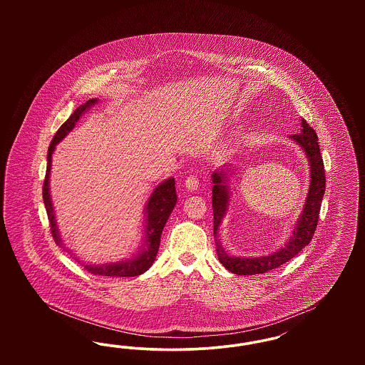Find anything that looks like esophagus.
Wrapping results in <instances>:
<instances>
[{"label":"esophagus","instance_id":"esophagus-1","mask_svg":"<svg viewBox=\"0 0 365 365\" xmlns=\"http://www.w3.org/2000/svg\"><path fill=\"white\" fill-rule=\"evenodd\" d=\"M185 186H186L187 190H197V187H198V178H197L195 175H190V176L185 180Z\"/></svg>","mask_w":365,"mask_h":365}]
</instances>
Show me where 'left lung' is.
I'll return each mask as SVG.
<instances>
[{"mask_svg":"<svg viewBox=\"0 0 365 365\" xmlns=\"http://www.w3.org/2000/svg\"><path fill=\"white\" fill-rule=\"evenodd\" d=\"M301 133L290 135V138L297 142L305 152L309 168H311V183L309 190L305 200V205L302 209L301 216L298 217L294 225V230L290 235V240L284 243L283 247H280L277 252L261 256V257H235L230 256L226 250L222 247L220 241L217 240V231L222 226L223 219L227 215L228 205H230V173L228 168H220L212 174V207H213V234L216 241V252L219 261L223 264L230 272L237 275H256L264 274L271 269H275L282 264L292 260L297 256L308 243L312 241L313 234L316 231L319 213L322 207V200L326 191V175H324V164L323 157L320 155L319 148V139L312 127L305 122V119L301 120ZM232 175V174H230Z\"/></svg>","mask_w":365,"mask_h":365,"instance_id":"obj_1","label":"left lung"}]
</instances>
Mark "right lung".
Instances as JSON below:
<instances>
[{"instance_id": "add662e5", "label": "right lung", "mask_w": 365, "mask_h": 365, "mask_svg": "<svg viewBox=\"0 0 365 365\" xmlns=\"http://www.w3.org/2000/svg\"><path fill=\"white\" fill-rule=\"evenodd\" d=\"M97 98H91L86 101L85 104L78 106L75 112L70 116V119L57 130L56 135L53 137L51 146L48 149V167H46V175H45V182H43V189H42V195H43V202L46 213L49 217L51 223V230H52L53 240L54 242L60 246H63V240L58 232L57 222L54 217V208H53L52 198H51V191H49V176H51V170H52V155L56 149V145L64 138L70 131L73 130L75 124L81 119V116L88 110L94 104H97ZM176 189H175V179L170 178L160 183L153 192L150 194L148 204L145 207V237H143V243L139 249L138 253L134 255L130 259L125 260L116 261V262H106V264H85L88 272L94 275H101V277H112V278H130V277H138L148 271L150 265L156 260L158 246H160V238L163 228L165 226L171 212L174 210L176 205ZM73 255V253H72ZM78 260V259H75ZM79 262V261H78Z\"/></svg>"}]
</instances>
